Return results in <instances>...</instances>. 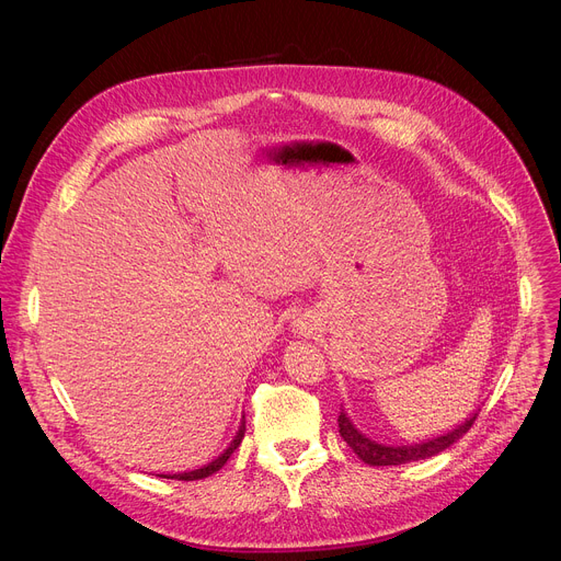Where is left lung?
<instances>
[{
  "label": "left lung",
  "instance_id": "1",
  "mask_svg": "<svg viewBox=\"0 0 561 561\" xmlns=\"http://www.w3.org/2000/svg\"><path fill=\"white\" fill-rule=\"evenodd\" d=\"M478 414H473L470 419H466L461 425H457L455 430H450L448 434L440 436H432L425 440H419V444H379V440L368 438L366 434H362L357 430V425L350 421V416L341 409L339 414V432L343 436L345 444L355 450V455L370 466H400V463H409V461H419V459H427L434 457L438 453L448 450L453 444L473 427Z\"/></svg>",
  "mask_w": 561,
  "mask_h": 561
}]
</instances>
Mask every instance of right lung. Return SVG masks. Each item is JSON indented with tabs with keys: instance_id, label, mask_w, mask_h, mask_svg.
<instances>
[{
	"instance_id": "obj_1",
	"label": "right lung",
	"mask_w": 561,
	"mask_h": 561,
	"mask_svg": "<svg viewBox=\"0 0 561 561\" xmlns=\"http://www.w3.org/2000/svg\"><path fill=\"white\" fill-rule=\"evenodd\" d=\"M243 436H245V416H243V421H241V425H239V432H236V436L231 438L229 448H227L222 455H218L214 461L204 463L202 468H195V470H184V473H168V476H159V478H165V480H182V482H193V480L209 478V476L216 473V470H220V468L227 463V459L231 457V453L241 446Z\"/></svg>"
}]
</instances>
